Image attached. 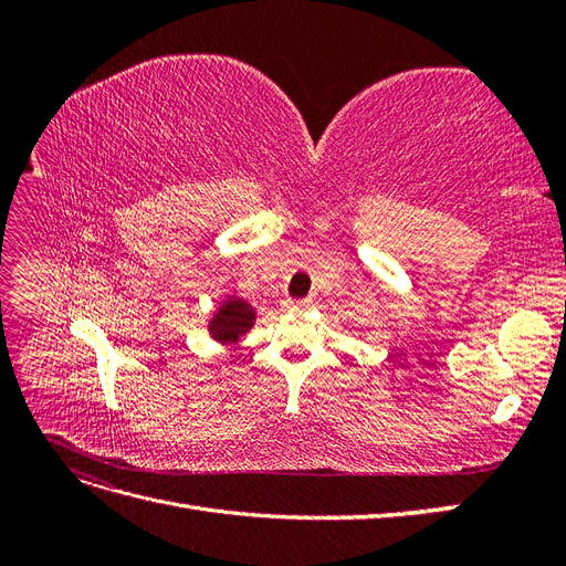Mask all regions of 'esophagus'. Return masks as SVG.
Returning a JSON list of instances; mask_svg holds the SVG:
<instances>
[{"instance_id": "1", "label": "esophagus", "mask_w": 566, "mask_h": 566, "mask_svg": "<svg viewBox=\"0 0 566 566\" xmlns=\"http://www.w3.org/2000/svg\"><path fill=\"white\" fill-rule=\"evenodd\" d=\"M283 306L287 312H302V310H310V300H285Z\"/></svg>"}]
</instances>
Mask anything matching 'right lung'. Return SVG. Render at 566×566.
Listing matches in <instances>:
<instances>
[{
	"instance_id": "right-lung-1",
	"label": "right lung",
	"mask_w": 566,
	"mask_h": 566,
	"mask_svg": "<svg viewBox=\"0 0 566 566\" xmlns=\"http://www.w3.org/2000/svg\"><path fill=\"white\" fill-rule=\"evenodd\" d=\"M254 325V310L241 300V297H229L224 304L219 306V312L210 318V335L217 342H238V337L245 335Z\"/></svg>"
}]
</instances>
